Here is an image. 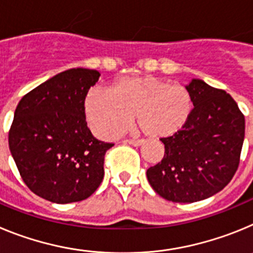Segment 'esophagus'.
Here are the masks:
<instances>
[{"mask_svg":"<svg viewBox=\"0 0 253 253\" xmlns=\"http://www.w3.org/2000/svg\"><path fill=\"white\" fill-rule=\"evenodd\" d=\"M124 143H128V144H131V146H134V147H139V146H143V144H144V140H142V139H138V140L126 139V140H124Z\"/></svg>","mask_w":253,"mask_h":253,"instance_id":"34e87169","label":"esophagus"}]
</instances>
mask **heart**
Here are the masks:
<instances>
[{"label":"heart","mask_w":253,"mask_h":253,"mask_svg":"<svg viewBox=\"0 0 253 253\" xmlns=\"http://www.w3.org/2000/svg\"><path fill=\"white\" fill-rule=\"evenodd\" d=\"M193 111V96L181 84L152 77H123L109 92L92 90L84 99V114L96 135L122 134L135 115L138 128L152 138L173 135L186 125Z\"/></svg>","instance_id":"obj_1"}]
</instances>
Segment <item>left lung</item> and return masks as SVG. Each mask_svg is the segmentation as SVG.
<instances>
[{
    "label": "left lung",
    "instance_id": "left-lung-1",
    "mask_svg": "<svg viewBox=\"0 0 253 253\" xmlns=\"http://www.w3.org/2000/svg\"><path fill=\"white\" fill-rule=\"evenodd\" d=\"M193 111L184 128L167 138L165 156L147 169L153 190L173 203L204 200L224 189L240 166L245 115L224 90L202 80L187 86Z\"/></svg>",
    "mask_w": 253,
    "mask_h": 253
}]
</instances>
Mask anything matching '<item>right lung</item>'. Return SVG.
I'll use <instances>...</instances> for the list:
<instances>
[{
  "label": "right lung",
  "mask_w": 253,
  "mask_h": 253,
  "mask_svg": "<svg viewBox=\"0 0 253 253\" xmlns=\"http://www.w3.org/2000/svg\"><path fill=\"white\" fill-rule=\"evenodd\" d=\"M99 77L95 69L64 71L26 93L15 110L11 154L26 186L51 203L84 200L104 178L105 153L114 144L96 139L84 115Z\"/></svg>",
  "instance_id": "obj_1"
}]
</instances>
